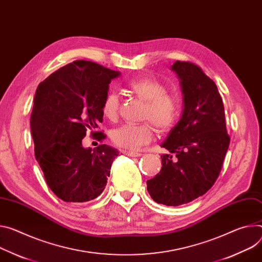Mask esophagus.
Returning <instances> with one entry per match:
<instances>
[{"label":"esophagus","instance_id":"1","mask_svg":"<svg viewBox=\"0 0 262 262\" xmlns=\"http://www.w3.org/2000/svg\"><path fill=\"white\" fill-rule=\"evenodd\" d=\"M122 154L129 156V157H141L142 154L141 152H137V151H128V150H122Z\"/></svg>","mask_w":262,"mask_h":262}]
</instances>
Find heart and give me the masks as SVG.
<instances>
[{"instance_id":"heart-1","label":"heart","mask_w":262,"mask_h":262,"mask_svg":"<svg viewBox=\"0 0 262 262\" xmlns=\"http://www.w3.org/2000/svg\"><path fill=\"white\" fill-rule=\"evenodd\" d=\"M126 90L145 102L143 119L149 121L157 132L165 133L176 123L181 103L176 94L167 92V86L154 77H141L126 83ZM101 111L110 121H115L119 114V98L114 92L106 94ZM154 128L149 123L139 125L124 124L111 133L113 143L123 149H138L151 140Z\"/></svg>"}]
</instances>
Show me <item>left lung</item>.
Segmentation results:
<instances>
[{"label":"left lung","instance_id":"obj_1","mask_svg":"<svg viewBox=\"0 0 262 262\" xmlns=\"http://www.w3.org/2000/svg\"><path fill=\"white\" fill-rule=\"evenodd\" d=\"M171 70L180 79L184 108L179 122L161 144L170 154L161 156L160 173L146 184L156 203L176 207L204 195L214 185L230 137L215 82L192 62L178 60Z\"/></svg>","mask_w":262,"mask_h":262}]
</instances>
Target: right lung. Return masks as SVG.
<instances>
[{"label": "right lung", "instance_id": "right-lung-1", "mask_svg": "<svg viewBox=\"0 0 262 262\" xmlns=\"http://www.w3.org/2000/svg\"><path fill=\"white\" fill-rule=\"evenodd\" d=\"M120 72L96 62L75 60L37 86L30 117L36 161L54 194L69 203L89 202L104 190L119 151L108 145L84 148L86 133L103 120L102 102L112 79Z\"/></svg>", "mask_w": 262, "mask_h": 262}]
</instances>
